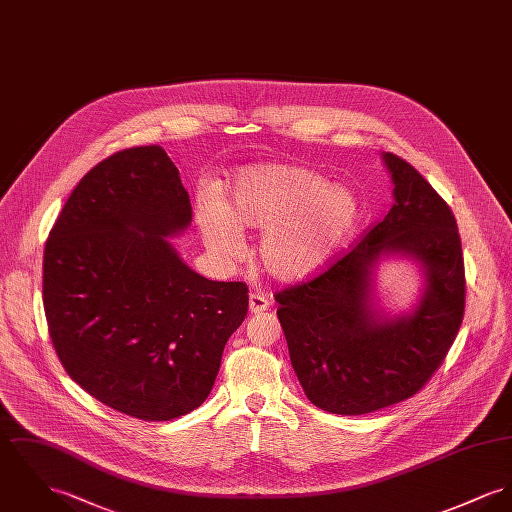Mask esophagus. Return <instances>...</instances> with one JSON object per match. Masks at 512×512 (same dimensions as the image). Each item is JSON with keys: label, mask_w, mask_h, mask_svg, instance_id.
I'll list each match as a JSON object with an SVG mask.
<instances>
[{"label": "esophagus", "mask_w": 512, "mask_h": 512, "mask_svg": "<svg viewBox=\"0 0 512 512\" xmlns=\"http://www.w3.org/2000/svg\"><path fill=\"white\" fill-rule=\"evenodd\" d=\"M268 307H270V301H268V297L264 293H252L250 295L248 308H250L252 314H262V312L268 310Z\"/></svg>", "instance_id": "1"}]
</instances>
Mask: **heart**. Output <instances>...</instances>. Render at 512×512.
I'll return each instance as SVG.
<instances>
[{"label":"heart","instance_id":"b5f03b06","mask_svg":"<svg viewBox=\"0 0 512 512\" xmlns=\"http://www.w3.org/2000/svg\"><path fill=\"white\" fill-rule=\"evenodd\" d=\"M359 219L361 202L353 190L291 163L244 167L235 172L225 205L219 200L196 205V221L211 252L235 256L242 248L240 229L264 231L260 264L287 283L326 270Z\"/></svg>","mask_w":512,"mask_h":512}]
</instances>
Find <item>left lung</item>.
<instances>
[{
	"mask_svg": "<svg viewBox=\"0 0 512 512\" xmlns=\"http://www.w3.org/2000/svg\"><path fill=\"white\" fill-rule=\"evenodd\" d=\"M394 205L328 270L275 295L291 365L308 400L338 415L404 402L439 369L464 318V258L456 219L404 159L382 153ZM408 257L424 275L409 313L377 305L382 259Z\"/></svg>",
	"mask_w": 512,
	"mask_h": 512,
	"instance_id": "1",
	"label": "left lung"
}]
</instances>
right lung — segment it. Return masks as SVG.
Here are the masks:
<instances>
[{
  "instance_id": "obj_1",
  "label": "right lung",
  "mask_w": 512,
  "mask_h": 512,
  "mask_svg": "<svg viewBox=\"0 0 512 512\" xmlns=\"http://www.w3.org/2000/svg\"><path fill=\"white\" fill-rule=\"evenodd\" d=\"M190 223L167 151L132 147L79 180L44 248L42 301L64 369L143 421L204 404L248 312L244 283L207 279L172 246Z\"/></svg>"
}]
</instances>
